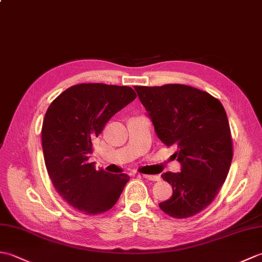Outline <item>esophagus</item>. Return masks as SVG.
I'll return each mask as SVG.
<instances>
[{
  "instance_id": "esophagus-1",
  "label": "esophagus",
  "mask_w": 262,
  "mask_h": 262,
  "mask_svg": "<svg viewBox=\"0 0 262 262\" xmlns=\"http://www.w3.org/2000/svg\"><path fill=\"white\" fill-rule=\"evenodd\" d=\"M143 178H145L147 180H152V181H159L160 177L159 176H149V174H142Z\"/></svg>"
}]
</instances>
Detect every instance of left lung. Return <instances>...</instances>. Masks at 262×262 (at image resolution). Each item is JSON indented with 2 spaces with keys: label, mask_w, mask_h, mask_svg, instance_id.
Returning a JSON list of instances; mask_svg holds the SVG:
<instances>
[{
  "label": "left lung",
  "mask_w": 262,
  "mask_h": 262,
  "mask_svg": "<svg viewBox=\"0 0 262 262\" xmlns=\"http://www.w3.org/2000/svg\"><path fill=\"white\" fill-rule=\"evenodd\" d=\"M157 135L174 146L181 172H166L172 197L159 204L174 219L197 215L213 203L229 173L232 135L223 104L199 89L183 84L136 86Z\"/></svg>",
  "instance_id": "obj_1"
}]
</instances>
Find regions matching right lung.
Listing matches in <instances>:
<instances>
[{
  "mask_svg": "<svg viewBox=\"0 0 262 262\" xmlns=\"http://www.w3.org/2000/svg\"><path fill=\"white\" fill-rule=\"evenodd\" d=\"M135 98L129 86L81 83L66 89L46 111L41 143L47 172L59 196L83 214L113 208L129 180L125 173L96 170L88 159L107 121Z\"/></svg>",
  "mask_w": 262,
  "mask_h": 262,
  "instance_id": "right-lung-1",
  "label": "right lung"
}]
</instances>
